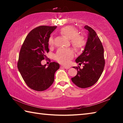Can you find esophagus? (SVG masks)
<instances>
[{
  "label": "esophagus",
  "mask_w": 123,
  "mask_h": 123,
  "mask_svg": "<svg viewBox=\"0 0 123 123\" xmlns=\"http://www.w3.org/2000/svg\"><path fill=\"white\" fill-rule=\"evenodd\" d=\"M61 67L65 68V69H69V68H70V67H69V66H61Z\"/></svg>",
  "instance_id": "1"
}]
</instances>
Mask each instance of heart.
<instances>
[{"mask_svg": "<svg viewBox=\"0 0 123 123\" xmlns=\"http://www.w3.org/2000/svg\"><path fill=\"white\" fill-rule=\"evenodd\" d=\"M60 33L62 35L70 39V42L77 50L82 49L86 44V40L84 36L79 35L77 29L72 26H67L62 28ZM48 43L50 46L54 45V39L53 36L49 38ZM74 52L70 48H60L55 54L56 60L62 64H67L74 56Z\"/></svg>", "mask_w": 123, "mask_h": 123, "instance_id": "heart-1", "label": "heart"}]
</instances>
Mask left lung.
<instances>
[{"label": "left lung", "instance_id": "1", "mask_svg": "<svg viewBox=\"0 0 123 123\" xmlns=\"http://www.w3.org/2000/svg\"><path fill=\"white\" fill-rule=\"evenodd\" d=\"M88 31V38L82 53L75 60L79 65L84 64L83 68L73 67L77 69L78 73L72 81L77 86L82 88L93 86L99 80L103 73L105 60L103 44L95 31L85 25Z\"/></svg>", "mask_w": 123, "mask_h": 123}]
</instances>
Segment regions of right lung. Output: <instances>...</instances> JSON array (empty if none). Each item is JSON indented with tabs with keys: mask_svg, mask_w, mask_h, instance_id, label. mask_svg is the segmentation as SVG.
Segmentation results:
<instances>
[{
	"mask_svg": "<svg viewBox=\"0 0 123 123\" xmlns=\"http://www.w3.org/2000/svg\"><path fill=\"white\" fill-rule=\"evenodd\" d=\"M57 26H39L27 35L20 49L18 69L29 87L37 91L46 90L53 84L54 75L59 69L58 63L53 62L46 67L41 61L49 51L48 41Z\"/></svg>",
	"mask_w": 123,
	"mask_h": 123,
	"instance_id": "add662e5",
	"label": "right lung"
}]
</instances>
